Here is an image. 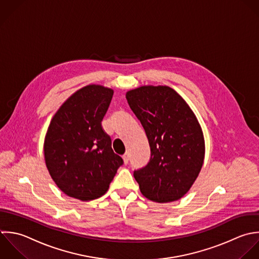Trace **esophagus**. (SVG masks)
<instances>
[{"label": "esophagus", "instance_id": "obj_1", "mask_svg": "<svg viewBox=\"0 0 259 259\" xmlns=\"http://www.w3.org/2000/svg\"><path fill=\"white\" fill-rule=\"evenodd\" d=\"M123 160H124V162L125 163H128V161H129V153L128 152H126L125 154H123Z\"/></svg>", "mask_w": 259, "mask_h": 259}]
</instances>
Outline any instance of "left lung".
Wrapping results in <instances>:
<instances>
[{
  "label": "left lung",
  "instance_id": "1",
  "mask_svg": "<svg viewBox=\"0 0 259 259\" xmlns=\"http://www.w3.org/2000/svg\"><path fill=\"white\" fill-rule=\"evenodd\" d=\"M145 130L150 159L134 170L140 192L157 203L184 197L202 168L205 141L201 126L185 100L165 85L141 87L126 94Z\"/></svg>",
  "mask_w": 259,
  "mask_h": 259
}]
</instances>
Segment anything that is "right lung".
I'll use <instances>...</instances> for the list:
<instances>
[{
  "instance_id": "right-lung-1",
  "label": "right lung",
  "mask_w": 259,
  "mask_h": 259,
  "mask_svg": "<svg viewBox=\"0 0 259 259\" xmlns=\"http://www.w3.org/2000/svg\"><path fill=\"white\" fill-rule=\"evenodd\" d=\"M112 97L111 89L87 85L62 104L49 124L44 141L46 166L57 187L71 198L102 197L124 163L102 126Z\"/></svg>"
}]
</instances>
